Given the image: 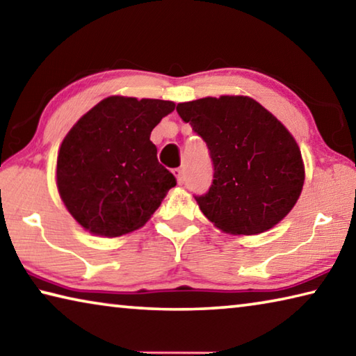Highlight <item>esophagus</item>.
Returning <instances> with one entry per match:
<instances>
[{"instance_id":"obj_1","label":"esophagus","mask_w":356,"mask_h":356,"mask_svg":"<svg viewBox=\"0 0 356 356\" xmlns=\"http://www.w3.org/2000/svg\"><path fill=\"white\" fill-rule=\"evenodd\" d=\"M174 176H176V179H177V184H184V180H185L184 170H180V168H177V170H174Z\"/></svg>"}]
</instances>
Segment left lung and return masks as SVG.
I'll return each mask as SVG.
<instances>
[{"mask_svg":"<svg viewBox=\"0 0 356 356\" xmlns=\"http://www.w3.org/2000/svg\"><path fill=\"white\" fill-rule=\"evenodd\" d=\"M177 113L206 141L213 161L209 193L196 196L206 218L231 236H256L291 212L305 184L295 138L248 95L177 104Z\"/></svg>","mask_w":356,"mask_h":356,"instance_id":"obj_1","label":"left lung"}]
</instances>
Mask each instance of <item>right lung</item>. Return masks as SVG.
Wrapping results in <instances>:
<instances>
[{
  "label": "right lung",
  "mask_w": 356,
  "mask_h": 356,
  "mask_svg": "<svg viewBox=\"0 0 356 356\" xmlns=\"http://www.w3.org/2000/svg\"><path fill=\"white\" fill-rule=\"evenodd\" d=\"M176 104L111 95L76 120L56 161V186L83 229L120 237L150 220L176 177L156 160L150 131Z\"/></svg>",
  "instance_id": "right-lung-1"
}]
</instances>
